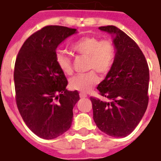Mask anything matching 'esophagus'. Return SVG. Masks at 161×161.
I'll return each instance as SVG.
<instances>
[{"label": "esophagus", "mask_w": 161, "mask_h": 161, "mask_svg": "<svg viewBox=\"0 0 161 161\" xmlns=\"http://www.w3.org/2000/svg\"><path fill=\"white\" fill-rule=\"evenodd\" d=\"M80 98H86L87 97V95L86 94H85V93H83V92H80Z\"/></svg>", "instance_id": "1"}]
</instances>
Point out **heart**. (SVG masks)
I'll return each instance as SVG.
<instances>
[{
    "label": "heart",
    "instance_id": "1",
    "mask_svg": "<svg viewBox=\"0 0 161 161\" xmlns=\"http://www.w3.org/2000/svg\"><path fill=\"white\" fill-rule=\"evenodd\" d=\"M71 48L78 56L87 57V69L92 71L72 77L69 86L78 92H89L99 81V77L94 70L101 75H106L112 69L116 58L115 45L109 39L86 36L75 41ZM55 62L64 74L73 73L71 57L64 51H56Z\"/></svg>",
    "mask_w": 161,
    "mask_h": 161
}]
</instances>
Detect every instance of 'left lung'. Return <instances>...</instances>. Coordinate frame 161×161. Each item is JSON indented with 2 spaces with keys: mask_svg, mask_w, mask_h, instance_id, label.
Returning a JSON list of instances; mask_svg holds the SVG:
<instances>
[{
  "mask_svg": "<svg viewBox=\"0 0 161 161\" xmlns=\"http://www.w3.org/2000/svg\"><path fill=\"white\" fill-rule=\"evenodd\" d=\"M99 29L113 35L116 58L97 90L110 102L91 97L93 119L101 131L117 138L134 131L149 103V72L144 53L135 42L115 26Z\"/></svg>",
  "mask_w": 161,
  "mask_h": 161,
  "instance_id": "8db88e82",
  "label": "left lung"
}]
</instances>
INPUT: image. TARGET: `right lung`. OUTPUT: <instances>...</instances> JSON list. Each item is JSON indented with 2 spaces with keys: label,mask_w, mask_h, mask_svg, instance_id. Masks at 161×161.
<instances>
[{
  "label": "right lung",
  "mask_w": 161,
  "mask_h": 161,
  "mask_svg": "<svg viewBox=\"0 0 161 161\" xmlns=\"http://www.w3.org/2000/svg\"><path fill=\"white\" fill-rule=\"evenodd\" d=\"M76 29L46 26L22 44L14 68L16 103L26 125L36 135L53 139L70 128L77 91L66 90L68 81L55 62L58 44Z\"/></svg>",
  "instance_id": "obj_1"
}]
</instances>
